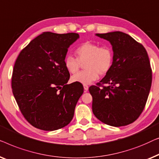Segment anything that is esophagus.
Wrapping results in <instances>:
<instances>
[{
	"mask_svg": "<svg viewBox=\"0 0 159 159\" xmlns=\"http://www.w3.org/2000/svg\"><path fill=\"white\" fill-rule=\"evenodd\" d=\"M84 90L85 91H88L89 90V86H87V85H86V84H84Z\"/></svg>",
	"mask_w": 159,
	"mask_h": 159,
	"instance_id": "obj_1",
	"label": "esophagus"
}]
</instances>
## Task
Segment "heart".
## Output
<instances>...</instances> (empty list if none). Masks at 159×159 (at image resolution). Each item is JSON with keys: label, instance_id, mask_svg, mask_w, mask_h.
I'll use <instances>...</instances> for the list:
<instances>
[{"label": "heart", "instance_id": "b5f03b06", "mask_svg": "<svg viewBox=\"0 0 159 159\" xmlns=\"http://www.w3.org/2000/svg\"><path fill=\"white\" fill-rule=\"evenodd\" d=\"M78 58L68 55L64 60L66 68L72 74L76 73L85 62L86 70L81 71L71 77V81L90 84L99 78V75L107 73L112 66L114 54L109 46H100L92 42H86L76 49Z\"/></svg>", "mask_w": 159, "mask_h": 159}]
</instances>
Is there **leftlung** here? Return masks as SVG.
Wrapping results in <instances>:
<instances>
[{"mask_svg": "<svg viewBox=\"0 0 159 159\" xmlns=\"http://www.w3.org/2000/svg\"><path fill=\"white\" fill-rule=\"evenodd\" d=\"M96 36L111 44L112 66L102 79L92 86V111L95 117L113 127L125 126L135 121L143 110L152 82L149 58L144 47L129 34L111 32Z\"/></svg>", "mask_w": 159, "mask_h": 159, "instance_id": "obj_1", "label": "left lung"}]
</instances>
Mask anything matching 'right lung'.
Here are the masks:
<instances>
[{
    "label": "right lung",
    "mask_w": 159,
    "mask_h": 159,
    "mask_svg": "<svg viewBox=\"0 0 159 159\" xmlns=\"http://www.w3.org/2000/svg\"><path fill=\"white\" fill-rule=\"evenodd\" d=\"M79 39L76 33L43 32L32 40L16 60L12 91L25 119L45 131L70 123L84 87L68 84L70 73L64 64L68 49Z\"/></svg>",
    "instance_id": "1"
}]
</instances>
